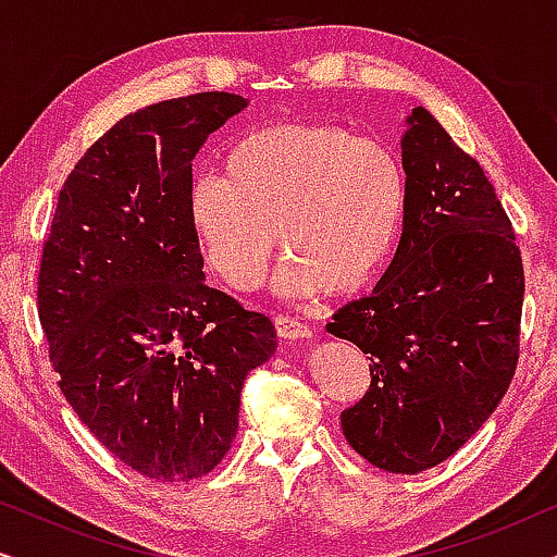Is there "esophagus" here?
Returning a JSON list of instances; mask_svg holds the SVG:
<instances>
[{"instance_id": "34e87169", "label": "esophagus", "mask_w": 557, "mask_h": 557, "mask_svg": "<svg viewBox=\"0 0 557 557\" xmlns=\"http://www.w3.org/2000/svg\"><path fill=\"white\" fill-rule=\"evenodd\" d=\"M276 332L281 339H311V330L307 324H301L299 319L294 317H276Z\"/></svg>"}]
</instances>
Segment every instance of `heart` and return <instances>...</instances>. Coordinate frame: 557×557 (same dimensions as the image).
<instances>
[{
  "mask_svg": "<svg viewBox=\"0 0 557 557\" xmlns=\"http://www.w3.org/2000/svg\"><path fill=\"white\" fill-rule=\"evenodd\" d=\"M408 180L398 154L334 124H271L240 134L220 172H197L187 220L210 269L238 292L286 250V296L357 294L398 248Z\"/></svg>",
  "mask_w": 557,
  "mask_h": 557,
  "instance_id": "obj_1",
  "label": "heart"
}]
</instances>
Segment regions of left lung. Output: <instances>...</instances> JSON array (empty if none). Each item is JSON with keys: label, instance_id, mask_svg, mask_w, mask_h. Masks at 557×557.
Listing matches in <instances>:
<instances>
[{"label": "left lung", "instance_id": "left-lung-1", "mask_svg": "<svg viewBox=\"0 0 557 557\" xmlns=\"http://www.w3.org/2000/svg\"><path fill=\"white\" fill-rule=\"evenodd\" d=\"M406 124L398 250L372 294L326 324L370 355V391L339 421L391 474L446 461L494 413L517 368L524 296L512 223L482 166L423 106Z\"/></svg>", "mask_w": 557, "mask_h": 557}]
</instances>
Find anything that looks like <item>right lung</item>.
<instances>
[{
	"label": "right lung",
	"instance_id": "1",
	"mask_svg": "<svg viewBox=\"0 0 557 557\" xmlns=\"http://www.w3.org/2000/svg\"><path fill=\"white\" fill-rule=\"evenodd\" d=\"M248 109L195 94L128 113L60 189L37 304L60 391L90 433L154 482L223 461L243 380L276 352L271 319L205 284L187 220L193 159Z\"/></svg>",
	"mask_w": 557,
	"mask_h": 557
}]
</instances>
